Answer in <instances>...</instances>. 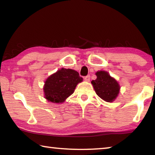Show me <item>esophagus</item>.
Wrapping results in <instances>:
<instances>
[{
    "mask_svg": "<svg viewBox=\"0 0 155 155\" xmlns=\"http://www.w3.org/2000/svg\"><path fill=\"white\" fill-rule=\"evenodd\" d=\"M84 79H85V81H87V82H89V81H90V75L86 76V77H85V78H84Z\"/></svg>",
    "mask_w": 155,
    "mask_h": 155,
    "instance_id": "obj_1",
    "label": "esophagus"
}]
</instances>
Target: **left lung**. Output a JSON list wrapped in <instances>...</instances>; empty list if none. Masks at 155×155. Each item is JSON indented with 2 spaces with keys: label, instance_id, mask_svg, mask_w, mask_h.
Wrapping results in <instances>:
<instances>
[{
  "label": "left lung",
  "instance_id": "obj_1",
  "mask_svg": "<svg viewBox=\"0 0 155 155\" xmlns=\"http://www.w3.org/2000/svg\"><path fill=\"white\" fill-rule=\"evenodd\" d=\"M96 79L91 83L97 95L108 103L114 101L120 93V86L118 82L111 77L108 72L104 70L96 72Z\"/></svg>",
  "mask_w": 155,
  "mask_h": 155
}]
</instances>
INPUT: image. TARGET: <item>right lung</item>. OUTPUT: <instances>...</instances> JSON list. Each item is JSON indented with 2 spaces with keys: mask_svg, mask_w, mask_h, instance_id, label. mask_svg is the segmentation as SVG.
<instances>
[{
  "mask_svg": "<svg viewBox=\"0 0 155 155\" xmlns=\"http://www.w3.org/2000/svg\"><path fill=\"white\" fill-rule=\"evenodd\" d=\"M82 81L78 72L62 68L46 78L43 87L44 98L51 103H63Z\"/></svg>",
  "mask_w": 155,
  "mask_h": 155,
  "instance_id": "add662e5",
  "label": "right lung"
}]
</instances>
